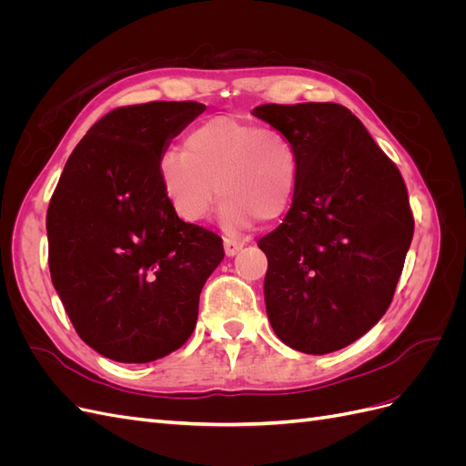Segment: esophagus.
I'll return each instance as SVG.
<instances>
[{
    "instance_id": "1",
    "label": "esophagus",
    "mask_w": 466,
    "mask_h": 466,
    "mask_svg": "<svg viewBox=\"0 0 466 466\" xmlns=\"http://www.w3.org/2000/svg\"><path fill=\"white\" fill-rule=\"evenodd\" d=\"M223 247H225V255L228 257H235L238 250H241L245 247V243L241 241V238H233V237H225L223 241Z\"/></svg>"
}]
</instances>
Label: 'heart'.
Instances as JSON below:
<instances>
[{
  "instance_id": "1",
  "label": "heart",
  "mask_w": 466,
  "mask_h": 466,
  "mask_svg": "<svg viewBox=\"0 0 466 466\" xmlns=\"http://www.w3.org/2000/svg\"><path fill=\"white\" fill-rule=\"evenodd\" d=\"M298 178L291 139L237 116L200 122L188 132L185 153L167 151L161 159L163 188L177 214L190 223L208 218L218 194L228 228L276 221L289 209Z\"/></svg>"
}]
</instances>
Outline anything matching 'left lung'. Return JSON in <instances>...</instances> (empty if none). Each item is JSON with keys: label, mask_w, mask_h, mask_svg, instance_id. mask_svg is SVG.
<instances>
[{"label": "left lung", "mask_w": 466, "mask_h": 466, "mask_svg": "<svg viewBox=\"0 0 466 466\" xmlns=\"http://www.w3.org/2000/svg\"><path fill=\"white\" fill-rule=\"evenodd\" d=\"M252 115L284 132L299 159L284 223L258 241L266 313L289 348L329 354L392 301L414 235L404 178L342 105H260Z\"/></svg>", "instance_id": "1"}]
</instances>
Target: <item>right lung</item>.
<instances>
[{
  "mask_svg": "<svg viewBox=\"0 0 466 466\" xmlns=\"http://www.w3.org/2000/svg\"><path fill=\"white\" fill-rule=\"evenodd\" d=\"M204 110L194 101L110 110L69 155L52 194V284L81 340L105 358L147 363L178 350L225 257L221 237L182 221L161 182L168 142Z\"/></svg>",
  "mask_w": 466,
  "mask_h": 466,
  "instance_id": "obj_1",
  "label": "right lung"
}]
</instances>
